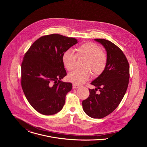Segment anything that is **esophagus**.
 Listing matches in <instances>:
<instances>
[{
    "label": "esophagus",
    "mask_w": 147,
    "mask_h": 147,
    "mask_svg": "<svg viewBox=\"0 0 147 147\" xmlns=\"http://www.w3.org/2000/svg\"><path fill=\"white\" fill-rule=\"evenodd\" d=\"M78 87H80V86H78V85H77V84H73V88H78Z\"/></svg>",
    "instance_id": "esophagus-1"
}]
</instances>
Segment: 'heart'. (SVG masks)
Returning <instances> with one entry per match:
<instances>
[{"mask_svg":"<svg viewBox=\"0 0 147 147\" xmlns=\"http://www.w3.org/2000/svg\"><path fill=\"white\" fill-rule=\"evenodd\" d=\"M76 51V55L71 49L66 50L63 54L61 59L66 69L72 71L76 67V55L78 57L86 58L82 65L84 69L76 70L70 73L67 77L70 81L80 85L90 78L91 72L89 69L94 76H98L103 71L107 65L108 57L99 46L90 42L78 46Z\"/></svg>","mask_w":147,"mask_h":147,"instance_id":"obj_1","label":"heart"}]
</instances>
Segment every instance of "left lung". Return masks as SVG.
I'll return each mask as SVG.
<instances>
[{
  "mask_svg": "<svg viewBox=\"0 0 147 147\" xmlns=\"http://www.w3.org/2000/svg\"><path fill=\"white\" fill-rule=\"evenodd\" d=\"M94 39L105 48L108 62L103 71L91 82V84L96 88L89 89L90 94L82 105L88 116L101 119L114 111L123 98L129 85L130 67L126 57L118 47L107 39Z\"/></svg>",
  "mask_w": 147,
  "mask_h": 147,
  "instance_id": "obj_1",
  "label": "left lung"
}]
</instances>
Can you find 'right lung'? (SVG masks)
Listing matches in <instances>:
<instances>
[{
  "mask_svg": "<svg viewBox=\"0 0 147 147\" xmlns=\"http://www.w3.org/2000/svg\"><path fill=\"white\" fill-rule=\"evenodd\" d=\"M77 42L73 38L47 35L36 40L26 53L21 84L28 102L39 113L52 115L63 107L72 84L60 81L67 74L61 57Z\"/></svg>",
  "mask_w": 147,
  "mask_h": 147,
  "instance_id": "right-lung-1",
  "label": "right lung"
}]
</instances>
